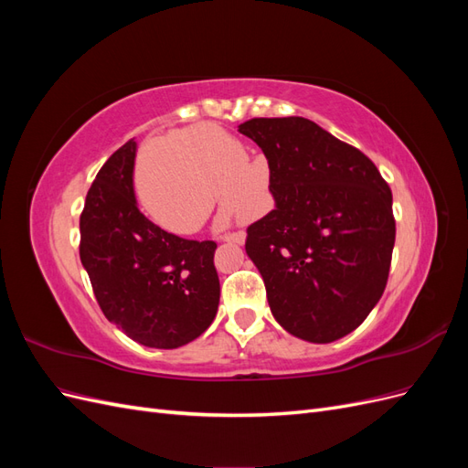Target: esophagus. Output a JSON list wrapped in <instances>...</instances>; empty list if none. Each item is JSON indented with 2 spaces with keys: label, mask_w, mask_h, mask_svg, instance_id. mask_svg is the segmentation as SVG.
<instances>
[{
  "label": "esophagus",
  "mask_w": 468,
  "mask_h": 468,
  "mask_svg": "<svg viewBox=\"0 0 468 468\" xmlns=\"http://www.w3.org/2000/svg\"><path fill=\"white\" fill-rule=\"evenodd\" d=\"M220 239L224 242H234V244H244L246 242V232L244 230H238V232H230V234H224Z\"/></svg>",
  "instance_id": "34e87169"
}]
</instances>
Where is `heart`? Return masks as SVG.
Instances as JSON below:
<instances>
[{
  "label": "heart",
  "mask_w": 468,
  "mask_h": 468,
  "mask_svg": "<svg viewBox=\"0 0 468 468\" xmlns=\"http://www.w3.org/2000/svg\"><path fill=\"white\" fill-rule=\"evenodd\" d=\"M239 144L215 126H191L172 138L165 155L150 154L138 169V195L148 215L174 232H191L215 205L222 218H250L261 195L258 167L236 160Z\"/></svg>",
  "instance_id": "obj_1"
}]
</instances>
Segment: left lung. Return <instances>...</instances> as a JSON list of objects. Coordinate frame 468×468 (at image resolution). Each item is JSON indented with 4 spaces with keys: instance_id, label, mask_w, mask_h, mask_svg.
Instances as JSON below:
<instances>
[{
    "instance_id": "left-lung-1",
    "label": "left lung",
    "mask_w": 468,
    "mask_h": 468,
    "mask_svg": "<svg viewBox=\"0 0 468 468\" xmlns=\"http://www.w3.org/2000/svg\"><path fill=\"white\" fill-rule=\"evenodd\" d=\"M269 164L275 208L248 226L246 253L289 334L330 344L369 316L388 281L392 193L363 152L303 117L238 126Z\"/></svg>"
}]
</instances>
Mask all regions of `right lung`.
I'll list each match as a JSON object with an SVG mask.
<instances>
[{
    "mask_svg": "<svg viewBox=\"0 0 468 468\" xmlns=\"http://www.w3.org/2000/svg\"><path fill=\"white\" fill-rule=\"evenodd\" d=\"M134 158L129 140L99 169L80 217V260L109 322L146 347L176 349L217 316V244L169 234L138 210Z\"/></svg>",
    "mask_w": 468,
    "mask_h": 468,
    "instance_id": "right-lung-1",
    "label": "right lung"
}]
</instances>
